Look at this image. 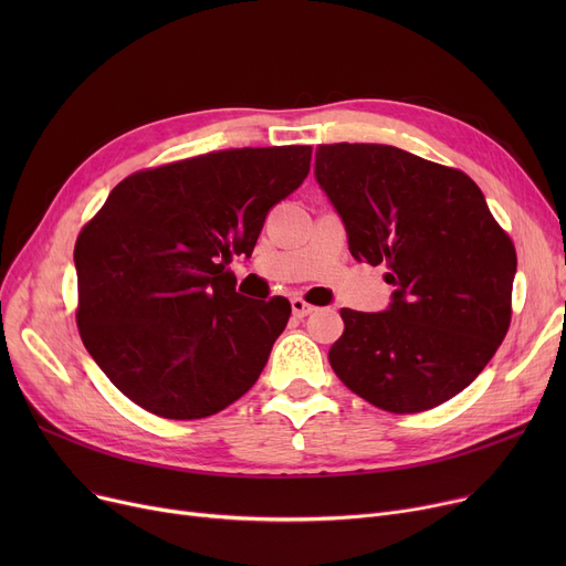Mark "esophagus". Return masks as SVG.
I'll use <instances>...</instances> for the list:
<instances>
[{
  "label": "esophagus",
  "instance_id": "esophagus-1",
  "mask_svg": "<svg viewBox=\"0 0 566 566\" xmlns=\"http://www.w3.org/2000/svg\"><path fill=\"white\" fill-rule=\"evenodd\" d=\"M291 310H293V316H298V318H305V316H310L314 312V307L310 303H305L303 298H293L291 301Z\"/></svg>",
  "mask_w": 566,
  "mask_h": 566
}]
</instances>
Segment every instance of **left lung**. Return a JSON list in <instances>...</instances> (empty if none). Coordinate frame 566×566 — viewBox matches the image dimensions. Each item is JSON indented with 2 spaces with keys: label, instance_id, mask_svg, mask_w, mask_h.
I'll list each match as a JSON object with an SVG mask.
<instances>
[{
  "label": "left lung",
  "instance_id": "1",
  "mask_svg": "<svg viewBox=\"0 0 566 566\" xmlns=\"http://www.w3.org/2000/svg\"><path fill=\"white\" fill-rule=\"evenodd\" d=\"M314 176L358 261L388 268L390 305L342 310L328 360L358 397L420 412L480 376L512 318L516 250L459 169L388 144H321Z\"/></svg>",
  "mask_w": 566,
  "mask_h": 566
}]
</instances>
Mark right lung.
<instances>
[{"instance_id": "right-lung-1", "label": "right lung", "mask_w": 566, "mask_h": 566, "mask_svg": "<svg viewBox=\"0 0 566 566\" xmlns=\"http://www.w3.org/2000/svg\"><path fill=\"white\" fill-rule=\"evenodd\" d=\"M312 146L231 148L118 184L75 243L77 328L130 401L199 420L263 371L291 305L235 291L271 208L310 174Z\"/></svg>"}]
</instances>
